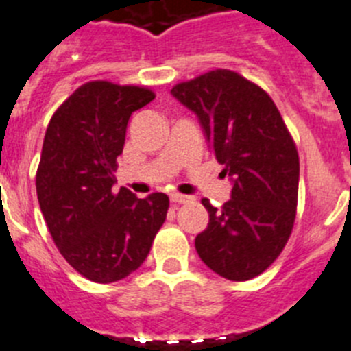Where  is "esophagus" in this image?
I'll use <instances>...</instances> for the list:
<instances>
[{"instance_id":"34e87169","label":"esophagus","mask_w":351,"mask_h":351,"mask_svg":"<svg viewBox=\"0 0 351 351\" xmlns=\"http://www.w3.org/2000/svg\"><path fill=\"white\" fill-rule=\"evenodd\" d=\"M171 201H173V203L185 204V203H192V201H194V197H192V195L180 194V192H173V194H171Z\"/></svg>"}]
</instances>
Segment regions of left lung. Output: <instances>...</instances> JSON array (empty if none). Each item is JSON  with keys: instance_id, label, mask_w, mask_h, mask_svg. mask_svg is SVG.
<instances>
[{"instance_id": "8db88e82", "label": "left lung", "mask_w": 351, "mask_h": 351, "mask_svg": "<svg viewBox=\"0 0 351 351\" xmlns=\"http://www.w3.org/2000/svg\"><path fill=\"white\" fill-rule=\"evenodd\" d=\"M171 94L195 113L215 157L232 176V197L210 213L195 238L201 261L220 276L246 282L267 269L292 234L299 154L266 90L230 69L180 82Z\"/></svg>"}]
</instances>
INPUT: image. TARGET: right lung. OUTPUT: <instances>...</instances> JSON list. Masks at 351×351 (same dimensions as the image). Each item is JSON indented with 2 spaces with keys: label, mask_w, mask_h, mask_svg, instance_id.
Here are the masks:
<instances>
[{
  "label": "right lung",
  "mask_w": 351,
  "mask_h": 351,
  "mask_svg": "<svg viewBox=\"0 0 351 351\" xmlns=\"http://www.w3.org/2000/svg\"><path fill=\"white\" fill-rule=\"evenodd\" d=\"M156 97L140 85L93 80L53 112L36 169V194L62 257L90 282L112 283L143 264L169 197L113 189L129 117Z\"/></svg>",
  "instance_id": "right-lung-1"
}]
</instances>
